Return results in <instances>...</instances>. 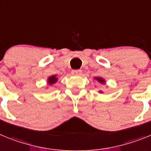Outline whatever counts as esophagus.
<instances>
[{
	"label": "esophagus",
	"mask_w": 151,
	"mask_h": 151,
	"mask_svg": "<svg viewBox=\"0 0 151 151\" xmlns=\"http://www.w3.org/2000/svg\"><path fill=\"white\" fill-rule=\"evenodd\" d=\"M82 73V71L81 69H78V70H73L72 71V74L73 76H81Z\"/></svg>",
	"instance_id": "esophagus-1"
}]
</instances>
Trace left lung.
<instances>
[{
  "instance_id": "obj_1",
  "label": "left lung",
  "mask_w": 151,
  "mask_h": 151,
  "mask_svg": "<svg viewBox=\"0 0 151 151\" xmlns=\"http://www.w3.org/2000/svg\"><path fill=\"white\" fill-rule=\"evenodd\" d=\"M94 79L97 80V82H100V83H101V84H102V85H104V84L106 83V82H105V80L104 79V78H101V77H94ZM101 92H102V91H101Z\"/></svg>"
}]
</instances>
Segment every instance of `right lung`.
I'll return each instance as SVG.
<instances>
[{"label": "right lung", "instance_id": "add662e5", "mask_svg": "<svg viewBox=\"0 0 151 151\" xmlns=\"http://www.w3.org/2000/svg\"><path fill=\"white\" fill-rule=\"evenodd\" d=\"M57 80H58V78H57V76L56 75H53V76L47 78V84L49 85H54V84H55L57 82Z\"/></svg>", "mask_w": 151, "mask_h": 151}]
</instances>
